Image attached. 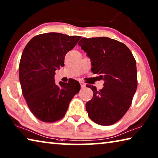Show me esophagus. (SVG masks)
I'll use <instances>...</instances> for the list:
<instances>
[{"instance_id":"1","label":"esophagus","mask_w":158,"mask_h":158,"mask_svg":"<svg viewBox=\"0 0 158 158\" xmlns=\"http://www.w3.org/2000/svg\"><path fill=\"white\" fill-rule=\"evenodd\" d=\"M79 84H80V85H81V88H85V85H85V83L83 82V81H80Z\"/></svg>"}]
</instances>
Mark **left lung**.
<instances>
[{
	"label": "left lung",
	"instance_id": "obj_1",
	"mask_svg": "<svg viewBox=\"0 0 158 158\" xmlns=\"http://www.w3.org/2000/svg\"><path fill=\"white\" fill-rule=\"evenodd\" d=\"M91 60V71L100 74L104 87L85 104L90 119L101 125L116 123L129 109L137 88L136 60L126 45L106 37H84L78 43Z\"/></svg>",
	"mask_w": 158,
	"mask_h": 158
}]
</instances>
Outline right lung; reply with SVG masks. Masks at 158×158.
Returning a JSON list of instances; mask_svg holds the SVG:
<instances>
[{"instance_id":"right-lung-1","label":"right lung","mask_w":158,"mask_h":158,"mask_svg":"<svg viewBox=\"0 0 158 158\" xmlns=\"http://www.w3.org/2000/svg\"><path fill=\"white\" fill-rule=\"evenodd\" d=\"M81 37L58 33L37 35L23 51L19 67L22 94L31 111L41 121L53 123L63 118L79 91L76 80L57 84L54 76L55 71L64 66L66 53Z\"/></svg>"}]
</instances>
